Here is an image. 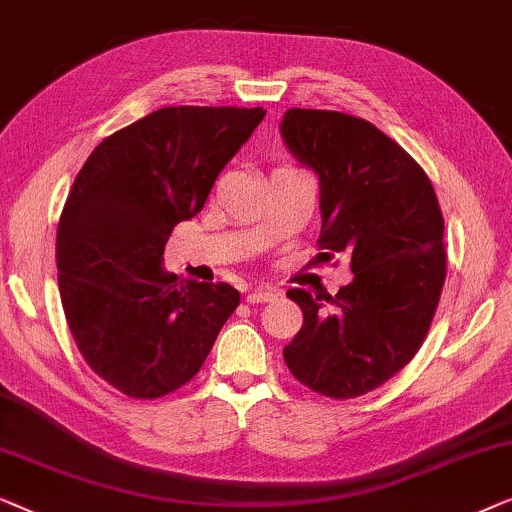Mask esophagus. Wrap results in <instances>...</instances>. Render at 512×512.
Here are the masks:
<instances>
[{
  "mask_svg": "<svg viewBox=\"0 0 512 512\" xmlns=\"http://www.w3.org/2000/svg\"><path fill=\"white\" fill-rule=\"evenodd\" d=\"M278 297V292H273L271 287H257L248 294V304H266V301H273Z\"/></svg>",
  "mask_w": 512,
  "mask_h": 512,
  "instance_id": "1",
  "label": "esophagus"
}]
</instances>
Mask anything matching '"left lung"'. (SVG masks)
<instances>
[{
    "instance_id": "obj_1",
    "label": "left lung",
    "mask_w": 512,
    "mask_h": 512,
    "mask_svg": "<svg viewBox=\"0 0 512 512\" xmlns=\"http://www.w3.org/2000/svg\"><path fill=\"white\" fill-rule=\"evenodd\" d=\"M280 132L320 178L318 248L348 253L355 273L336 297L287 292L304 325L285 364L322 397H362L415 357L434 320L445 283L441 206L420 164L369 120L290 109Z\"/></svg>"
}]
</instances>
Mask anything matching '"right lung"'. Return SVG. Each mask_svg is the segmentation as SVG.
Here are the masks:
<instances>
[{
    "instance_id": "obj_1",
    "label": "right lung",
    "mask_w": 512,
    "mask_h": 512,
    "mask_svg": "<svg viewBox=\"0 0 512 512\" xmlns=\"http://www.w3.org/2000/svg\"><path fill=\"white\" fill-rule=\"evenodd\" d=\"M264 109L167 106L106 136L78 171L57 225V285L90 369L129 399L197 376L241 294L162 269L171 229L206 204Z\"/></svg>"
}]
</instances>
